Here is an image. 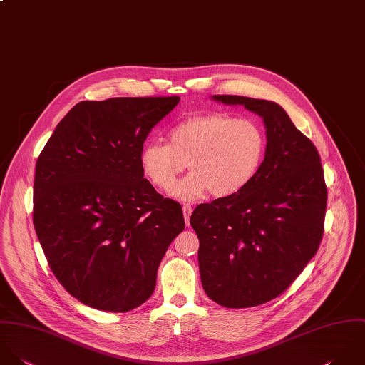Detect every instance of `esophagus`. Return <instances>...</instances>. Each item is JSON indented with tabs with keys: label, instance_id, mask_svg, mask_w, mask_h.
Masks as SVG:
<instances>
[{
	"label": "esophagus",
	"instance_id": "obj_1",
	"mask_svg": "<svg viewBox=\"0 0 365 365\" xmlns=\"http://www.w3.org/2000/svg\"><path fill=\"white\" fill-rule=\"evenodd\" d=\"M192 212H193V207H192V206H187V205L183 206V216H185L186 225H189V219H190V216H192Z\"/></svg>",
	"mask_w": 365,
	"mask_h": 365
}]
</instances>
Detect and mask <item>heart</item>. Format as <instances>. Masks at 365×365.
Segmentation results:
<instances>
[{
    "instance_id": "heart-1",
    "label": "heart",
    "mask_w": 365,
    "mask_h": 365,
    "mask_svg": "<svg viewBox=\"0 0 365 365\" xmlns=\"http://www.w3.org/2000/svg\"><path fill=\"white\" fill-rule=\"evenodd\" d=\"M267 153V135L261 124L227 113L189 117L168 134V144L148 143L140 155L146 179L168 190L186 169L170 196L193 202L209 192L225 199L242 192L258 175Z\"/></svg>"
}]
</instances>
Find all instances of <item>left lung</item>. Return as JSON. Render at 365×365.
Instances as JSON below:
<instances>
[{"label":"left lung","instance_id":"left-lung-1","mask_svg":"<svg viewBox=\"0 0 365 365\" xmlns=\"http://www.w3.org/2000/svg\"><path fill=\"white\" fill-rule=\"evenodd\" d=\"M212 98L244 106L267 130L257 178L235 196L197 206L190 217L206 294L224 307H252L287 291L314 257L327 189L316 146L279 104L241 96Z\"/></svg>","mask_w":365,"mask_h":365}]
</instances>
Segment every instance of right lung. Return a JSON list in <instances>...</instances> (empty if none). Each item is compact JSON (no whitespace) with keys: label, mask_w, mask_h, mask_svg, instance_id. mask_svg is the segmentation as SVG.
Wrapping results in <instances>:
<instances>
[{"label":"right lung","mask_w":365,"mask_h":365,"mask_svg":"<svg viewBox=\"0 0 365 365\" xmlns=\"http://www.w3.org/2000/svg\"><path fill=\"white\" fill-rule=\"evenodd\" d=\"M179 101H80L36 160V235L58 281L90 307L124 313L141 306L185 228L180 205L156 193L140 162L148 134Z\"/></svg>","instance_id":"add662e5"}]
</instances>
